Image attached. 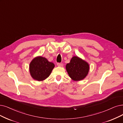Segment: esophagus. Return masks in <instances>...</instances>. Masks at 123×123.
<instances>
[{"instance_id":"esophagus-1","label":"esophagus","mask_w":123,"mask_h":123,"mask_svg":"<svg viewBox=\"0 0 123 123\" xmlns=\"http://www.w3.org/2000/svg\"><path fill=\"white\" fill-rule=\"evenodd\" d=\"M57 65L58 66V67H63V64L62 63H60V62H58L57 63Z\"/></svg>"}]
</instances>
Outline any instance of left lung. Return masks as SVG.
<instances>
[{
    "mask_svg": "<svg viewBox=\"0 0 123 123\" xmlns=\"http://www.w3.org/2000/svg\"><path fill=\"white\" fill-rule=\"evenodd\" d=\"M66 70L73 80L80 81L87 75L89 70V66L87 62L78 56H73L70 63L67 64Z\"/></svg>",
    "mask_w": 123,
    "mask_h": 123,
    "instance_id": "1",
    "label": "left lung"
}]
</instances>
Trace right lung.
I'll return each mask as SVG.
<instances>
[{
	"label": "right lung",
	"instance_id": "add662e5",
	"mask_svg": "<svg viewBox=\"0 0 123 123\" xmlns=\"http://www.w3.org/2000/svg\"><path fill=\"white\" fill-rule=\"evenodd\" d=\"M54 67V63L48 62L46 58L38 56L32 61L29 68L34 79L40 81L49 77Z\"/></svg>",
	"mask_w": 123,
	"mask_h": 123
}]
</instances>
